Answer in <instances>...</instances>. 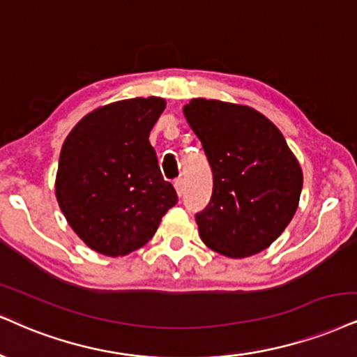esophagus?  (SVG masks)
Here are the masks:
<instances>
[{
  "label": "esophagus",
  "mask_w": 357,
  "mask_h": 357,
  "mask_svg": "<svg viewBox=\"0 0 357 357\" xmlns=\"http://www.w3.org/2000/svg\"><path fill=\"white\" fill-rule=\"evenodd\" d=\"M174 187H175V190H177L178 197H182L183 195V190H185V182H183V178L174 180Z\"/></svg>",
  "instance_id": "34e87169"
}]
</instances>
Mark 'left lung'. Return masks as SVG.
<instances>
[{"mask_svg": "<svg viewBox=\"0 0 357 357\" xmlns=\"http://www.w3.org/2000/svg\"><path fill=\"white\" fill-rule=\"evenodd\" d=\"M183 114L213 172L212 199L195 215L202 241L230 258L263 252L298 208L296 157L276 126L252 107L192 99Z\"/></svg>", "mask_w": 357, "mask_h": 357, "instance_id": "1", "label": "left lung"}]
</instances>
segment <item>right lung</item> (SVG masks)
I'll return each mask as SVG.
<instances>
[{
    "label": "right lung",
    "mask_w": 357,
    "mask_h": 357,
    "mask_svg": "<svg viewBox=\"0 0 357 357\" xmlns=\"http://www.w3.org/2000/svg\"><path fill=\"white\" fill-rule=\"evenodd\" d=\"M165 109L160 98L104 105L64 140L56 177L57 204L79 238L107 257L139 250L178 202L149 142Z\"/></svg>",
    "instance_id": "1"
}]
</instances>
